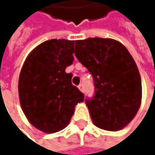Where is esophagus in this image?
I'll return each mask as SVG.
<instances>
[{
  "mask_svg": "<svg viewBox=\"0 0 155 155\" xmlns=\"http://www.w3.org/2000/svg\"><path fill=\"white\" fill-rule=\"evenodd\" d=\"M78 88H79V90H80L81 92L84 93V84H80V85L78 86Z\"/></svg>",
  "mask_w": 155,
  "mask_h": 155,
  "instance_id": "esophagus-1",
  "label": "esophagus"
}]
</instances>
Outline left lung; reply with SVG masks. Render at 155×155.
<instances>
[{
  "mask_svg": "<svg viewBox=\"0 0 155 155\" xmlns=\"http://www.w3.org/2000/svg\"><path fill=\"white\" fill-rule=\"evenodd\" d=\"M75 56L93 76L94 94L85 103L93 122L106 130H119L139 110L141 81L128 49L110 38L75 41Z\"/></svg>",
  "mask_w": 155,
  "mask_h": 155,
  "instance_id": "left-lung-1",
  "label": "left lung"
}]
</instances>
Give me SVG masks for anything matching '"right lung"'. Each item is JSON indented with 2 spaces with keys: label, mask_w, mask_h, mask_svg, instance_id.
Returning <instances> with one entry per match:
<instances>
[{
  "label": "right lung",
  "mask_w": 155,
  "mask_h": 155,
  "mask_svg": "<svg viewBox=\"0 0 155 155\" xmlns=\"http://www.w3.org/2000/svg\"><path fill=\"white\" fill-rule=\"evenodd\" d=\"M74 41L50 39L38 46L26 58L19 76L22 109L37 129L54 133L70 122L77 103L84 94L71 84L65 69L73 61Z\"/></svg>",
  "instance_id": "right-lung-1"
}]
</instances>
